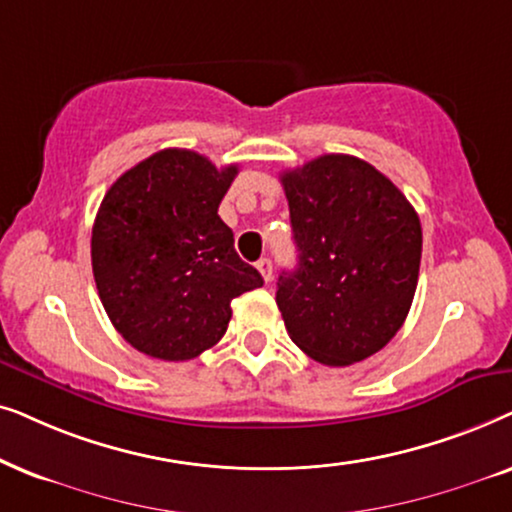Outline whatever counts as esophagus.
Returning a JSON list of instances; mask_svg holds the SVG:
<instances>
[{
  "label": "esophagus",
  "mask_w": 512,
  "mask_h": 512,
  "mask_svg": "<svg viewBox=\"0 0 512 512\" xmlns=\"http://www.w3.org/2000/svg\"><path fill=\"white\" fill-rule=\"evenodd\" d=\"M257 271H260L264 281H267V283L271 281V276H274V267H271V260H269V257H262V260L257 262Z\"/></svg>",
  "instance_id": "34e87169"
}]
</instances>
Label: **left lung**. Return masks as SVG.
I'll list each match as a JSON object with an SVG mask.
<instances>
[{
	"label": "left lung",
	"instance_id": "1",
	"mask_svg": "<svg viewBox=\"0 0 512 512\" xmlns=\"http://www.w3.org/2000/svg\"><path fill=\"white\" fill-rule=\"evenodd\" d=\"M297 269L278 276L276 304L306 356L330 367L370 358L410 313L421 222L405 194L349 154H323L281 175Z\"/></svg>",
	"mask_w": 512,
	"mask_h": 512
}]
</instances>
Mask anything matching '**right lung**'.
Segmentation results:
<instances>
[{
    "mask_svg": "<svg viewBox=\"0 0 512 512\" xmlns=\"http://www.w3.org/2000/svg\"><path fill=\"white\" fill-rule=\"evenodd\" d=\"M238 166L161 149L107 189L91 236L100 302L133 349L192 360L220 342L231 299L260 288L217 208Z\"/></svg>",
    "mask_w": 512,
    "mask_h": 512,
    "instance_id": "1",
    "label": "right lung"
}]
</instances>
